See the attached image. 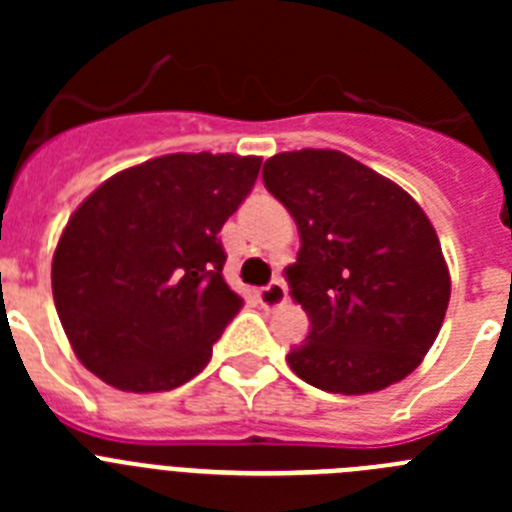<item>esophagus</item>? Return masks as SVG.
<instances>
[{
	"mask_svg": "<svg viewBox=\"0 0 512 512\" xmlns=\"http://www.w3.org/2000/svg\"><path fill=\"white\" fill-rule=\"evenodd\" d=\"M259 302L264 307H279L282 302H287V284L282 279H274L266 287L259 289Z\"/></svg>",
	"mask_w": 512,
	"mask_h": 512,
	"instance_id": "esophagus-1",
	"label": "esophagus"
}]
</instances>
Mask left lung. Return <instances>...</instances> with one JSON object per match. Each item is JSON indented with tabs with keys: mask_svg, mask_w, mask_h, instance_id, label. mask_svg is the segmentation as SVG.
Instances as JSON below:
<instances>
[{
	"mask_svg": "<svg viewBox=\"0 0 512 512\" xmlns=\"http://www.w3.org/2000/svg\"><path fill=\"white\" fill-rule=\"evenodd\" d=\"M261 176L302 241L287 282L310 333L289 348L292 372L333 395L408 377L451 297L441 243L418 202L341 151L277 153Z\"/></svg>",
	"mask_w": 512,
	"mask_h": 512,
	"instance_id": "8db88e82",
	"label": "left lung"
}]
</instances>
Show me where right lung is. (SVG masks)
Wrapping results in <instances>:
<instances>
[{"label":"right lung","instance_id":"right-lung-1","mask_svg":"<svg viewBox=\"0 0 512 512\" xmlns=\"http://www.w3.org/2000/svg\"><path fill=\"white\" fill-rule=\"evenodd\" d=\"M259 156L171 153L125 169L69 217L53 300L74 354L122 392H166L202 372L243 300L217 238Z\"/></svg>","mask_w":512,"mask_h":512}]
</instances>
